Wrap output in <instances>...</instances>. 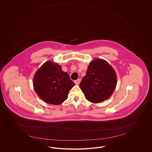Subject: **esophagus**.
<instances>
[{
	"instance_id": "obj_1",
	"label": "esophagus",
	"mask_w": 152,
	"mask_h": 152,
	"mask_svg": "<svg viewBox=\"0 0 152 152\" xmlns=\"http://www.w3.org/2000/svg\"><path fill=\"white\" fill-rule=\"evenodd\" d=\"M80 79H77V80L75 81V84H76V85H78V84H79L80 82Z\"/></svg>"
}]
</instances>
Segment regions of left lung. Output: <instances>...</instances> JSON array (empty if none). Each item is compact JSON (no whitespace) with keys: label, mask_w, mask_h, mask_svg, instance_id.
I'll return each instance as SVG.
<instances>
[{"label":"left lung","mask_w":152,"mask_h":152,"mask_svg":"<svg viewBox=\"0 0 152 152\" xmlns=\"http://www.w3.org/2000/svg\"><path fill=\"white\" fill-rule=\"evenodd\" d=\"M116 84V73L111 66L103 59L95 58L88 66L80 87L86 99L95 104L107 99Z\"/></svg>","instance_id":"8db88e82"}]
</instances>
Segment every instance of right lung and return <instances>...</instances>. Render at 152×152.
I'll use <instances>...</instances> for the list:
<instances>
[{
    "mask_svg": "<svg viewBox=\"0 0 152 152\" xmlns=\"http://www.w3.org/2000/svg\"><path fill=\"white\" fill-rule=\"evenodd\" d=\"M75 85L61 66L50 61L43 64L34 75L33 86L36 94L45 103L53 105H59L66 100Z\"/></svg>",
    "mask_w": 152,
    "mask_h": 152,
    "instance_id": "add662e5",
    "label": "right lung"
}]
</instances>
